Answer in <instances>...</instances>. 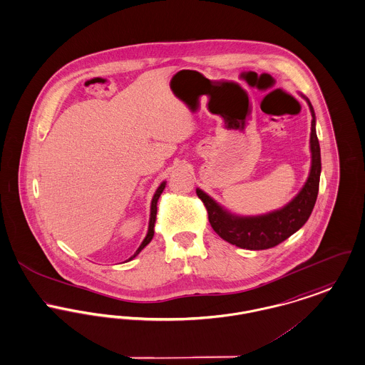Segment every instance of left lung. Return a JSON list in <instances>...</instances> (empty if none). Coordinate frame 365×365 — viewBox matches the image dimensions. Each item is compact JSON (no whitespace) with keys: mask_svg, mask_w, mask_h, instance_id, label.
<instances>
[{"mask_svg":"<svg viewBox=\"0 0 365 365\" xmlns=\"http://www.w3.org/2000/svg\"><path fill=\"white\" fill-rule=\"evenodd\" d=\"M304 98V96H303ZM312 113V132H310V151L312 167L309 178L298 195L289 201L284 208L270 214L259 216H238L222 208L207 193L197 189L198 198L204 202L208 219L216 235L225 241L244 248V250H267L279 245L284 240L292 236L307 222L312 214L320 185L322 173V154L320 143L316 133V114L310 101L304 98Z\"/></svg>","mask_w":365,"mask_h":365,"instance_id":"8db88e82","label":"left lung"}]
</instances>
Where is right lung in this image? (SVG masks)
Segmentation results:
<instances>
[{
  "label": "right lung",
  "instance_id": "1",
  "mask_svg": "<svg viewBox=\"0 0 365 365\" xmlns=\"http://www.w3.org/2000/svg\"><path fill=\"white\" fill-rule=\"evenodd\" d=\"M165 185H167V182H163L160 186H158V189L155 190V193L153 195V200H151V208H150V222H149V230H148V235L145 237V240L142 241V244H140V247L136 250V252L133 254V257H129L128 260H132L133 257H136L149 242L151 241V238L154 236V225H155V216H157V201H158V198H160V195L163 193V190L165 189Z\"/></svg>",
  "mask_w": 365,
  "mask_h": 365
}]
</instances>
